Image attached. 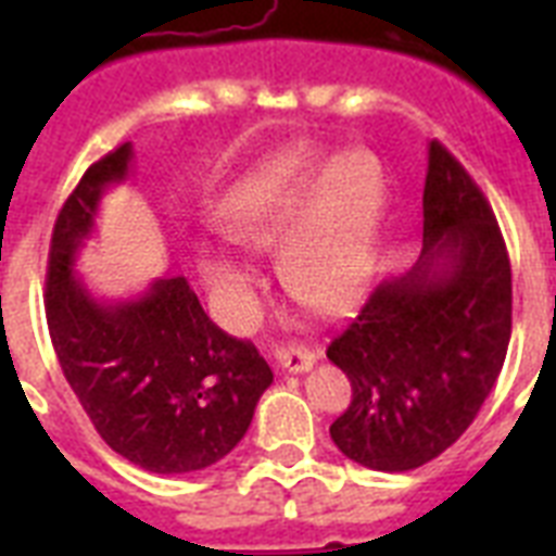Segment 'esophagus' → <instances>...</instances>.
<instances>
[{
    "instance_id": "34e87169",
    "label": "esophagus",
    "mask_w": 556,
    "mask_h": 556,
    "mask_svg": "<svg viewBox=\"0 0 556 556\" xmlns=\"http://www.w3.org/2000/svg\"><path fill=\"white\" fill-rule=\"evenodd\" d=\"M314 352L303 343H282L277 346V364L288 371H308L314 366Z\"/></svg>"
}]
</instances>
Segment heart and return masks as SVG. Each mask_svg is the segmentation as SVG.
<instances>
[{
    "instance_id": "b5f03b06",
    "label": "heart",
    "mask_w": 556,
    "mask_h": 556,
    "mask_svg": "<svg viewBox=\"0 0 556 556\" xmlns=\"http://www.w3.org/2000/svg\"><path fill=\"white\" fill-rule=\"evenodd\" d=\"M380 210L383 169L371 152H346L329 167L326 152L303 143L265 161L236 187L222 227L233 242L256 251L277 248L286 238L277 268L288 294L314 308H338L369 274ZM199 270L227 317L239 320L251 274L222 253H204Z\"/></svg>"
}]
</instances>
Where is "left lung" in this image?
Returning a JSON list of instances; mask_svg holds the SVG:
<instances>
[{"label":"left lung","instance_id":"obj_1","mask_svg":"<svg viewBox=\"0 0 556 556\" xmlns=\"http://www.w3.org/2000/svg\"><path fill=\"white\" fill-rule=\"evenodd\" d=\"M510 260L491 204L444 143H430L424 251L383 279L326 355L352 380L331 441L357 465L401 473L473 424L510 340Z\"/></svg>","mask_w":556,"mask_h":556}]
</instances>
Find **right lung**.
I'll list each match as a JSON object with an SVG mask.
<instances>
[{
  "label": "right lung",
  "instance_id": "1",
  "mask_svg": "<svg viewBox=\"0 0 556 556\" xmlns=\"http://www.w3.org/2000/svg\"><path fill=\"white\" fill-rule=\"evenodd\" d=\"M129 161V143L94 161L56 216L48 331L68 387L117 456L152 473H192L242 441L274 371L251 340L210 320L185 277L159 279L126 303H98L74 277L100 195L124 181Z\"/></svg>",
  "mask_w": 556,
  "mask_h": 556
}]
</instances>
